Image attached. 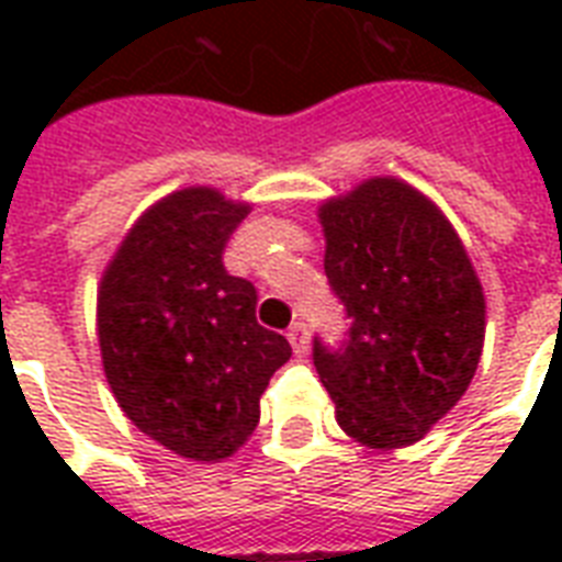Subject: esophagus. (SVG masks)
<instances>
[{
    "label": "esophagus",
    "instance_id": "34e87169",
    "mask_svg": "<svg viewBox=\"0 0 562 562\" xmlns=\"http://www.w3.org/2000/svg\"><path fill=\"white\" fill-rule=\"evenodd\" d=\"M289 341L297 356L308 352V326L303 324V321H294V324L289 326Z\"/></svg>",
    "mask_w": 562,
    "mask_h": 562
}]
</instances>
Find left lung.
<instances>
[{
  "mask_svg": "<svg viewBox=\"0 0 562 562\" xmlns=\"http://www.w3.org/2000/svg\"><path fill=\"white\" fill-rule=\"evenodd\" d=\"M324 271L350 317L315 338L338 426L370 449L417 443L470 387L484 347V291L461 238L426 194L370 178L321 206Z\"/></svg>",
  "mask_w": 562,
  "mask_h": 562,
  "instance_id": "8db88e82",
  "label": "left lung"
}]
</instances>
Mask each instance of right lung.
<instances>
[{"label":"right lung","mask_w":562,"mask_h":562,"mask_svg":"<svg viewBox=\"0 0 562 562\" xmlns=\"http://www.w3.org/2000/svg\"><path fill=\"white\" fill-rule=\"evenodd\" d=\"M250 206L210 187L157 201L99 285V347L110 391L139 431L192 461L236 452L259 396L291 359L256 324L254 282L229 277L224 247Z\"/></svg>","instance_id":"1"}]
</instances>
